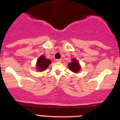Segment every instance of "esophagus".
I'll use <instances>...</instances> for the list:
<instances>
[{
    "instance_id": "34e87169",
    "label": "esophagus",
    "mask_w": 120,
    "mask_h": 120,
    "mask_svg": "<svg viewBox=\"0 0 120 120\" xmlns=\"http://www.w3.org/2000/svg\"><path fill=\"white\" fill-rule=\"evenodd\" d=\"M56 61L58 63H60V62H61L62 60H61V59H57V60H56Z\"/></svg>"
}]
</instances>
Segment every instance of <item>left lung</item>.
Masks as SVG:
<instances>
[{"mask_svg": "<svg viewBox=\"0 0 120 120\" xmlns=\"http://www.w3.org/2000/svg\"><path fill=\"white\" fill-rule=\"evenodd\" d=\"M71 62L69 63L68 64V67H69V69L73 72V73H77L80 72L81 70V65L79 64V63L78 62L77 59H76L75 58H73V59L71 60Z\"/></svg>", "mask_w": 120, "mask_h": 120, "instance_id": "obj_1", "label": "left lung"}]
</instances>
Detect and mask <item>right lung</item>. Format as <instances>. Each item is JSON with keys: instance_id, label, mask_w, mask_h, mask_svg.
<instances>
[{"instance_id": "obj_1", "label": "right lung", "mask_w": 120, "mask_h": 120, "mask_svg": "<svg viewBox=\"0 0 120 120\" xmlns=\"http://www.w3.org/2000/svg\"><path fill=\"white\" fill-rule=\"evenodd\" d=\"M51 60L48 59H46L45 56L43 55L38 58L37 60V62L36 64V69L38 72H43L47 69L48 66L51 64Z\"/></svg>"}]
</instances>
